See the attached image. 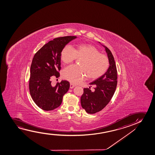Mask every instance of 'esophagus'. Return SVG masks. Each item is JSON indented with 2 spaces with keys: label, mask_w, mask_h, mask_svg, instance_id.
Masks as SVG:
<instances>
[{
  "label": "esophagus",
  "mask_w": 155,
  "mask_h": 155,
  "mask_svg": "<svg viewBox=\"0 0 155 155\" xmlns=\"http://www.w3.org/2000/svg\"><path fill=\"white\" fill-rule=\"evenodd\" d=\"M75 86V85H74V84H72V83H70V88L71 89H72Z\"/></svg>",
  "instance_id": "1"
}]
</instances>
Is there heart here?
<instances>
[{"mask_svg":"<svg viewBox=\"0 0 155 155\" xmlns=\"http://www.w3.org/2000/svg\"><path fill=\"white\" fill-rule=\"evenodd\" d=\"M60 58L66 64H70L76 58L81 59L79 66H68L63 71V78L72 84H78L87 76L91 79L98 78L106 72L109 66L108 58L88 44H79L74 48L66 45L62 49Z\"/></svg>","mask_w":155,"mask_h":155,"instance_id":"1","label":"heart"}]
</instances>
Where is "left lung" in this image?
<instances>
[{"label": "left lung", "instance_id": "left-lung-1", "mask_svg": "<svg viewBox=\"0 0 155 155\" xmlns=\"http://www.w3.org/2000/svg\"><path fill=\"white\" fill-rule=\"evenodd\" d=\"M102 45L107 54L110 66L103 75L89 84L96 85L95 91L92 92L87 88L84 89L81 105L89 114H94L103 110L110 101L117 88V75L114 59L110 50Z\"/></svg>", "mask_w": 155, "mask_h": 155}]
</instances>
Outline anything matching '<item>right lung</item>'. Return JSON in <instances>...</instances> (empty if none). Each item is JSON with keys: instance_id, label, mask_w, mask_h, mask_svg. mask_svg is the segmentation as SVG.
Masks as SVG:
<instances>
[{"instance_id": "add662e5", "label": "right lung", "mask_w": 155, "mask_h": 155, "mask_svg": "<svg viewBox=\"0 0 155 155\" xmlns=\"http://www.w3.org/2000/svg\"><path fill=\"white\" fill-rule=\"evenodd\" d=\"M77 36H67L54 38L44 45L32 60L30 70L29 89L35 103L45 110H53L61 104L70 84L62 81L55 86L51 84L53 76L58 78L61 69L62 49Z\"/></svg>"}]
</instances>
